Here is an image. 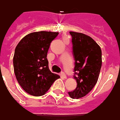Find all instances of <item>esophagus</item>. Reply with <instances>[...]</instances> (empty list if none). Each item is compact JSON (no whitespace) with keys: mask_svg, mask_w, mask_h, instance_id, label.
<instances>
[{"mask_svg":"<svg viewBox=\"0 0 120 120\" xmlns=\"http://www.w3.org/2000/svg\"><path fill=\"white\" fill-rule=\"evenodd\" d=\"M61 76H62V77H63V78H64V79H66V75L65 73H63V72L61 73Z\"/></svg>","mask_w":120,"mask_h":120,"instance_id":"obj_1","label":"esophagus"}]
</instances>
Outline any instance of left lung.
<instances>
[{"instance_id": "obj_1", "label": "left lung", "mask_w": 120, "mask_h": 120, "mask_svg": "<svg viewBox=\"0 0 120 120\" xmlns=\"http://www.w3.org/2000/svg\"><path fill=\"white\" fill-rule=\"evenodd\" d=\"M70 33L75 61L73 76L77 86L68 94L73 99H79L89 93L97 83L102 66V52L90 37L74 31Z\"/></svg>"}]
</instances>
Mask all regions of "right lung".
Segmentation results:
<instances>
[{"label": "right lung", "instance_id": "1", "mask_svg": "<svg viewBox=\"0 0 120 120\" xmlns=\"http://www.w3.org/2000/svg\"><path fill=\"white\" fill-rule=\"evenodd\" d=\"M58 32L37 31L28 34L17 45L13 57L15 76L24 90L33 96L44 95L58 75L49 68L47 55Z\"/></svg>", "mask_w": 120, "mask_h": 120}]
</instances>
